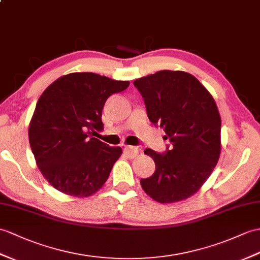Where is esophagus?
I'll list each match as a JSON object with an SVG mask.
<instances>
[{"instance_id":"1","label":"esophagus","mask_w":260,"mask_h":260,"mask_svg":"<svg viewBox=\"0 0 260 260\" xmlns=\"http://www.w3.org/2000/svg\"><path fill=\"white\" fill-rule=\"evenodd\" d=\"M124 154L127 156V157L133 158V157H135V156H137L138 148L135 146H126L124 148Z\"/></svg>"}]
</instances>
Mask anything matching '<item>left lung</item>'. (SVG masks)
I'll return each instance as SVG.
<instances>
[{
    "instance_id": "8db88e82",
    "label": "left lung",
    "mask_w": 260,
    "mask_h": 260,
    "mask_svg": "<svg viewBox=\"0 0 260 260\" xmlns=\"http://www.w3.org/2000/svg\"><path fill=\"white\" fill-rule=\"evenodd\" d=\"M147 116L171 142L164 153L146 148L155 161L152 176L142 178L144 191L161 204L183 201L206 182L220 155L221 120L208 90L182 71H159L134 81Z\"/></svg>"
}]
</instances>
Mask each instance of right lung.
<instances>
[{"instance_id":"1","label":"right lung","mask_w":260,"mask_h":260,"mask_svg":"<svg viewBox=\"0 0 260 260\" xmlns=\"http://www.w3.org/2000/svg\"><path fill=\"white\" fill-rule=\"evenodd\" d=\"M127 81L95 73H71L57 78L41 95L28 127L36 164L54 188L71 196L93 195L107 180L122 154L92 137L102 131V111L112 94Z\"/></svg>"}]
</instances>
